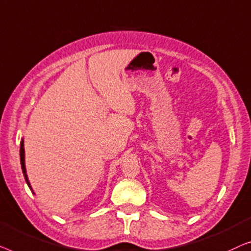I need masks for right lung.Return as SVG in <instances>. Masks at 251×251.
<instances>
[{
    "instance_id": "1",
    "label": "right lung",
    "mask_w": 251,
    "mask_h": 251,
    "mask_svg": "<svg viewBox=\"0 0 251 251\" xmlns=\"http://www.w3.org/2000/svg\"><path fill=\"white\" fill-rule=\"evenodd\" d=\"M20 164H21V169H23V174H24V177L26 179V183L27 185L29 186V189L33 191V189H31V185L29 183V179H28V176H27V171H26V165H25V148H24V139L21 140L20 142ZM34 193V191H33Z\"/></svg>"
}]
</instances>
